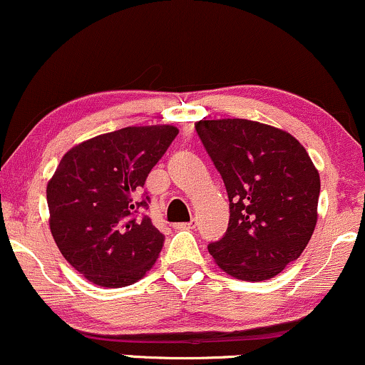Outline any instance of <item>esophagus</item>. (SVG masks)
Instances as JSON below:
<instances>
[{
  "mask_svg": "<svg viewBox=\"0 0 365 365\" xmlns=\"http://www.w3.org/2000/svg\"><path fill=\"white\" fill-rule=\"evenodd\" d=\"M175 229H182V230H190V229H195V222H182V224H175L173 225Z\"/></svg>",
  "mask_w": 365,
  "mask_h": 365,
  "instance_id": "34e87169",
  "label": "esophagus"
}]
</instances>
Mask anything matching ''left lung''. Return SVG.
Masks as SVG:
<instances>
[{"label": "left lung", "mask_w": 365, "mask_h": 365, "mask_svg": "<svg viewBox=\"0 0 365 365\" xmlns=\"http://www.w3.org/2000/svg\"><path fill=\"white\" fill-rule=\"evenodd\" d=\"M195 129L229 195L227 232L209 244L210 256L236 279H271L310 242L318 170L297 138L269 124L200 119Z\"/></svg>", "instance_id": "1"}]
</instances>
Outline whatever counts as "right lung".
Listing matches in <instances>:
<instances>
[{"label":"right lung","mask_w":365,"mask_h":365,"mask_svg":"<svg viewBox=\"0 0 365 365\" xmlns=\"http://www.w3.org/2000/svg\"><path fill=\"white\" fill-rule=\"evenodd\" d=\"M177 135L170 124L128 126L82 141L60 160L47 183L50 232L91 283L123 288L158 259L163 234L141 214L148 204L138 193Z\"/></svg>","instance_id":"right-lung-1"}]
</instances>
